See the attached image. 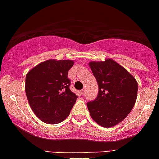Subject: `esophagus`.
<instances>
[{
    "label": "esophagus",
    "mask_w": 159,
    "mask_h": 159,
    "mask_svg": "<svg viewBox=\"0 0 159 159\" xmlns=\"http://www.w3.org/2000/svg\"><path fill=\"white\" fill-rule=\"evenodd\" d=\"M85 92H86V90H85V89H83V90H81V94H82V95H83V94H85Z\"/></svg>",
    "instance_id": "34e87169"
}]
</instances>
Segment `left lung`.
Masks as SVG:
<instances>
[{"instance_id":"1","label":"left lung","mask_w":159,"mask_h":159,"mask_svg":"<svg viewBox=\"0 0 159 159\" xmlns=\"http://www.w3.org/2000/svg\"><path fill=\"white\" fill-rule=\"evenodd\" d=\"M89 66L98 85L97 98L87 102L90 116L102 127H112L126 118L135 105L137 82L111 59L91 61Z\"/></svg>"}]
</instances>
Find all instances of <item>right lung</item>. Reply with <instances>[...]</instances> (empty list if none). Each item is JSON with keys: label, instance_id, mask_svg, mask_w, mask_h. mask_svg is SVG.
Listing matches in <instances>:
<instances>
[{"label": "right lung", "instance_id": "right-lung-1", "mask_svg": "<svg viewBox=\"0 0 159 159\" xmlns=\"http://www.w3.org/2000/svg\"><path fill=\"white\" fill-rule=\"evenodd\" d=\"M71 60H48L31 69L26 76L25 90L33 112L49 125L69 116L77 96L70 90L68 72Z\"/></svg>", "mask_w": 159, "mask_h": 159}]
</instances>
